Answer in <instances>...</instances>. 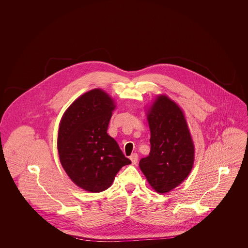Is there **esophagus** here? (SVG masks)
<instances>
[{
    "label": "esophagus",
    "instance_id": "obj_1",
    "mask_svg": "<svg viewBox=\"0 0 248 248\" xmlns=\"http://www.w3.org/2000/svg\"><path fill=\"white\" fill-rule=\"evenodd\" d=\"M130 160L132 162L133 165H136L138 163V160H139V156L137 154H133L130 156Z\"/></svg>",
    "mask_w": 248,
    "mask_h": 248
}]
</instances>
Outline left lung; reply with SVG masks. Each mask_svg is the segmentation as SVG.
Returning <instances> with one entry per match:
<instances>
[{
  "label": "left lung",
  "mask_w": 248,
  "mask_h": 248,
  "mask_svg": "<svg viewBox=\"0 0 248 248\" xmlns=\"http://www.w3.org/2000/svg\"><path fill=\"white\" fill-rule=\"evenodd\" d=\"M151 152L140 167L158 193L175 189L189 176L194 162V145L182 109L165 94L149 108Z\"/></svg>",
  "instance_id": "1"
}]
</instances>
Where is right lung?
Returning a JSON list of instances; mask_svg holds the SVG:
<instances>
[{"instance_id":"1","label":"right lung","mask_w":248,"mask_h":248,"mask_svg":"<svg viewBox=\"0 0 248 248\" xmlns=\"http://www.w3.org/2000/svg\"><path fill=\"white\" fill-rule=\"evenodd\" d=\"M115 107L106 92L93 89L67 108L59 124L60 163L74 184L90 192L108 189L120 169L131 164L107 133Z\"/></svg>"}]
</instances>
